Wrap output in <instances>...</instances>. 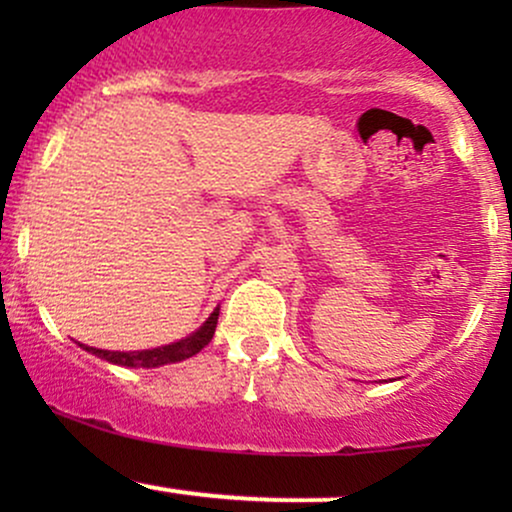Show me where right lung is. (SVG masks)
<instances>
[{"instance_id":"obj_1","label":"right lung","mask_w":512,"mask_h":512,"mask_svg":"<svg viewBox=\"0 0 512 512\" xmlns=\"http://www.w3.org/2000/svg\"><path fill=\"white\" fill-rule=\"evenodd\" d=\"M216 322H219V308H214L204 325L190 334V337L178 339V342L156 346V349H144V351H108V349H96V346L79 344L81 349L88 354L103 358V361L115 363V366H127V368H158L168 366V363L185 361V358L199 354L211 342L216 332Z\"/></svg>"}]
</instances>
